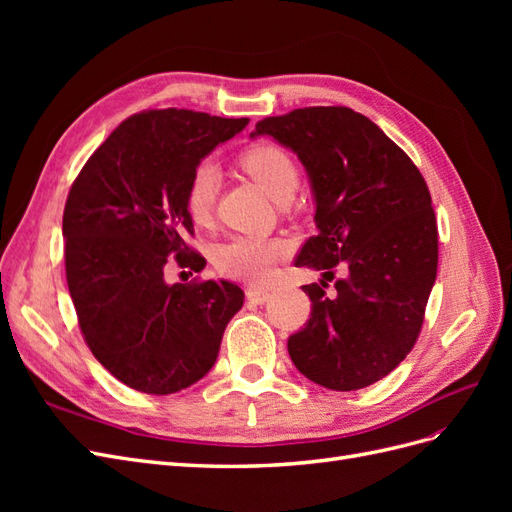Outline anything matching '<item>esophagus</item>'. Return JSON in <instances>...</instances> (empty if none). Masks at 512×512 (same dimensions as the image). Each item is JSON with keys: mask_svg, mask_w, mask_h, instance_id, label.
I'll return each mask as SVG.
<instances>
[{"mask_svg": "<svg viewBox=\"0 0 512 512\" xmlns=\"http://www.w3.org/2000/svg\"><path fill=\"white\" fill-rule=\"evenodd\" d=\"M245 297L250 303H256V305H262L267 299H269V292L265 288H247L245 290Z\"/></svg>", "mask_w": 512, "mask_h": 512, "instance_id": "34e87169", "label": "esophagus"}]
</instances>
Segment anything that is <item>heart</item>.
Segmentation results:
<instances>
[{"label":"heart","instance_id":"b5f03b06","mask_svg":"<svg viewBox=\"0 0 512 512\" xmlns=\"http://www.w3.org/2000/svg\"><path fill=\"white\" fill-rule=\"evenodd\" d=\"M241 166L273 200H290L299 188V168L288 151L277 145H254L243 151ZM220 188V173L213 162L196 166L185 190V209L196 224H207L215 196ZM290 252V243L280 237H232L215 247L213 262L224 275L243 282H262L271 275L275 262Z\"/></svg>","mask_w":512,"mask_h":512}]
</instances>
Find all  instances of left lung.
<instances>
[{
  "instance_id": "left-lung-1",
  "label": "left lung",
  "mask_w": 512,
  "mask_h": 512,
  "mask_svg": "<svg viewBox=\"0 0 512 512\" xmlns=\"http://www.w3.org/2000/svg\"><path fill=\"white\" fill-rule=\"evenodd\" d=\"M297 153L314 194L318 232L294 260L322 271L303 286L305 327L288 337L301 374L331 391L389 376L423 327L438 273V226L423 175L374 121L346 106L297 108L250 134ZM339 266L346 278L323 292Z\"/></svg>"
}]
</instances>
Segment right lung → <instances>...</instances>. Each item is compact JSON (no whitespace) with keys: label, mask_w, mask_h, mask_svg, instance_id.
Here are the masks:
<instances>
[{"label":"right lung","mask_w":512,"mask_h":512,"mask_svg":"<svg viewBox=\"0 0 512 512\" xmlns=\"http://www.w3.org/2000/svg\"><path fill=\"white\" fill-rule=\"evenodd\" d=\"M247 123L185 108L132 115L72 183L64 209L70 297L89 350L134 391L170 395L207 376L243 307L237 284H168L166 269H205L185 245L194 232L185 190L200 160Z\"/></svg>","instance_id":"1"}]
</instances>
